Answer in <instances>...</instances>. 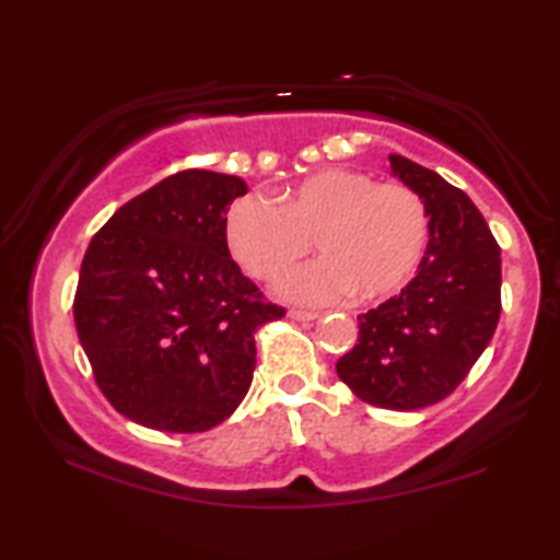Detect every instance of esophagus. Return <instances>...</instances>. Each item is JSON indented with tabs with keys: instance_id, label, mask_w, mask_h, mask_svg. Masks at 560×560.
Here are the masks:
<instances>
[{
	"instance_id": "34e87169",
	"label": "esophagus",
	"mask_w": 560,
	"mask_h": 560,
	"mask_svg": "<svg viewBox=\"0 0 560 560\" xmlns=\"http://www.w3.org/2000/svg\"><path fill=\"white\" fill-rule=\"evenodd\" d=\"M289 318H293V320H316V318H318V314H314V311L291 308V311H289Z\"/></svg>"
}]
</instances>
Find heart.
<instances>
[{
  "label": "heart",
  "instance_id": "obj_1",
  "mask_svg": "<svg viewBox=\"0 0 560 560\" xmlns=\"http://www.w3.org/2000/svg\"><path fill=\"white\" fill-rule=\"evenodd\" d=\"M226 246L252 277L273 279L308 252L320 259L273 283L279 296L320 306L346 293L377 301L412 277L428 242V212L402 185H377L353 170H324L279 195L236 200L224 222Z\"/></svg>",
  "mask_w": 560,
  "mask_h": 560
}]
</instances>
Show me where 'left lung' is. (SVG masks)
Returning <instances> with one entry per match:
<instances>
[{"instance_id": "obj_1", "label": "left lung", "mask_w": 560, "mask_h": 560, "mask_svg": "<svg viewBox=\"0 0 560 560\" xmlns=\"http://www.w3.org/2000/svg\"><path fill=\"white\" fill-rule=\"evenodd\" d=\"M387 160L424 205L428 249L397 296L358 316V343L336 371L368 405L420 410L447 397L494 336L501 252L462 189L397 153Z\"/></svg>"}]
</instances>
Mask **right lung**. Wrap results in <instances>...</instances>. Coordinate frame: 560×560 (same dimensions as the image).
I'll list each match as a JSON object with an SVG mask.
<instances>
[{
	"mask_svg": "<svg viewBox=\"0 0 560 560\" xmlns=\"http://www.w3.org/2000/svg\"><path fill=\"white\" fill-rule=\"evenodd\" d=\"M236 175L183 170L132 197L93 236L73 320L101 393L160 432H205L249 393L257 328L283 316L230 257Z\"/></svg>",
	"mask_w": 560,
	"mask_h": 560,
	"instance_id": "1",
	"label": "right lung"
}]
</instances>
